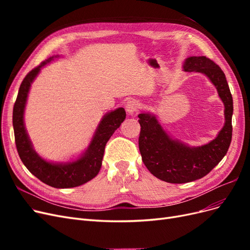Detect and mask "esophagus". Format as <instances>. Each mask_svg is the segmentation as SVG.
<instances>
[{"mask_svg": "<svg viewBox=\"0 0 250 250\" xmlns=\"http://www.w3.org/2000/svg\"><path fill=\"white\" fill-rule=\"evenodd\" d=\"M140 108V103L138 101L135 100H131L127 103L126 105V110L128 113H130V115H132V113L137 112Z\"/></svg>", "mask_w": 250, "mask_h": 250, "instance_id": "34e87169", "label": "esophagus"}]
</instances>
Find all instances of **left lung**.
Returning <instances> with one entry per match:
<instances>
[{
    "instance_id": "1",
    "label": "left lung",
    "mask_w": 250,
    "mask_h": 250,
    "mask_svg": "<svg viewBox=\"0 0 250 250\" xmlns=\"http://www.w3.org/2000/svg\"><path fill=\"white\" fill-rule=\"evenodd\" d=\"M184 70L206 74L213 82L224 103L225 124L215 140L192 148L172 140L155 117L140 113L139 148L143 163L155 177L170 184L190 183L206 176L228 152L232 135V97L220 66L206 56H192L186 59Z\"/></svg>"
}]
</instances>
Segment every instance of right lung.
<instances>
[{
  "label": "right lung",
  "mask_w": 250,
  "mask_h": 250,
  "mask_svg": "<svg viewBox=\"0 0 250 250\" xmlns=\"http://www.w3.org/2000/svg\"><path fill=\"white\" fill-rule=\"evenodd\" d=\"M52 59L53 56L34 67L21 81L13 106L12 123L14 140H16L17 150L22 164L35 177L53 188H74L87 183L99 173L105 145L112 133L125 120L126 112L124 108L121 107L107 113L98 126L95 137L86 152L76 162L65 165H56L43 161L33 150L31 142L27 135L24 126V109L31 82L41 71V67L50 62Z\"/></svg>",
  "instance_id": "right-lung-1"
}]
</instances>
